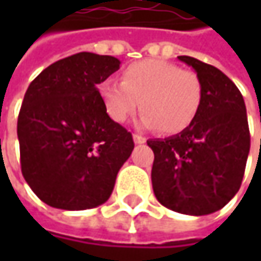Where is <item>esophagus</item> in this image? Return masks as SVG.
Here are the masks:
<instances>
[{"instance_id": "esophagus-1", "label": "esophagus", "mask_w": 261, "mask_h": 261, "mask_svg": "<svg viewBox=\"0 0 261 261\" xmlns=\"http://www.w3.org/2000/svg\"><path fill=\"white\" fill-rule=\"evenodd\" d=\"M134 141H135V144H144L146 139L144 136L138 135V134H134Z\"/></svg>"}]
</instances>
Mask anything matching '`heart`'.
Returning a JSON list of instances; mask_svg holds the SVG:
<instances>
[{"instance_id":"b5f03b06","label":"heart","mask_w":261,"mask_h":261,"mask_svg":"<svg viewBox=\"0 0 261 261\" xmlns=\"http://www.w3.org/2000/svg\"><path fill=\"white\" fill-rule=\"evenodd\" d=\"M98 93L112 120L123 123L141 106V126L160 127L164 134H178L192 125L203 97L195 71L161 59H145L126 66L120 83L103 81Z\"/></svg>"}]
</instances>
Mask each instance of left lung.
Instances as JSON below:
<instances>
[{
    "mask_svg": "<svg viewBox=\"0 0 261 261\" xmlns=\"http://www.w3.org/2000/svg\"><path fill=\"white\" fill-rule=\"evenodd\" d=\"M200 78L203 97L195 122L180 134L149 139L158 202L186 215H209L236 196L246 171L250 130L244 98L215 66L178 56Z\"/></svg>",
    "mask_w": 261,
    "mask_h": 261,
    "instance_id": "obj_1",
    "label": "left lung"
}]
</instances>
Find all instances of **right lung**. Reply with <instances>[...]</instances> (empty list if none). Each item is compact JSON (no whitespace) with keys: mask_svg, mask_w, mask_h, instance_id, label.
Segmentation results:
<instances>
[{"mask_svg":"<svg viewBox=\"0 0 261 261\" xmlns=\"http://www.w3.org/2000/svg\"><path fill=\"white\" fill-rule=\"evenodd\" d=\"M120 66L80 52L30 83L17 120L23 177L46 205L84 211L105 203L132 154V134L106 112L97 84Z\"/></svg>","mask_w":261,"mask_h":261,"instance_id":"right-lung-1","label":"right lung"}]
</instances>
